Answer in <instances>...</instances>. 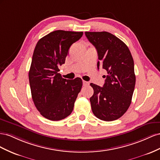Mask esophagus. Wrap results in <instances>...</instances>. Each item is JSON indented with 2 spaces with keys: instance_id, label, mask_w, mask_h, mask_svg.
I'll use <instances>...</instances> for the list:
<instances>
[{
  "instance_id": "obj_1",
  "label": "esophagus",
  "mask_w": 160,
  "mask_h": 160,
  "mask_svg": "<svg viewBox=\"0 0 160 160\" xmlns=\"http://www.w3.org/2000/svg\"><path fill=\"white\" fill-rule=\"evenodd\" d=\"M82 82H83V86H88L89 84V83L88 82L84 81V80H83Z\"/></svg>"
}]
</instances>
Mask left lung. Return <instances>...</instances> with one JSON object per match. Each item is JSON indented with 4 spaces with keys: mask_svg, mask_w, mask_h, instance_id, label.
<instances>
[{
    "mask_svg": "<svg viewBox=\"0 0 160 160\" xmlns=\"http://www.w3.org/2000/svg\"><path fill=\"white\" fill-rule=\"evenodd\" d=\"M85 35L97 50L98 69L101 67L107 73L103 87L90 84L92 112L100 120H117L131 103L135 85L133 57L127 45L108 32L86 31Z\"/></svg>",
    "mask_w": 160,
    "mask_h": 160,
    "instance_id": "left-lung-1",
    "label": "left lung"
}]
</instances>
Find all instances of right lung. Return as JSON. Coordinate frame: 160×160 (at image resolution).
I'll return each instance as SVG.
<instances>
[{
  "label": "right lung",
  "instance_id": "obj_1",
  "mask_svg": "<svg viewBox=\"0 0 160 160\" xmlns=\"http://www.w3.org/2000/svg\"><path fill=\"white\" fill-rule=\"evenodd\" d=\"M82 35L83 32L54 31L40 39L35 48L29 72L31 96L41 115L49 120L69 116L80 92L81 78L66 80L58 72L70 46Z\"/></svg>",
  "mask_w": 160,
  "mask_h": 160
}]
</instances>
